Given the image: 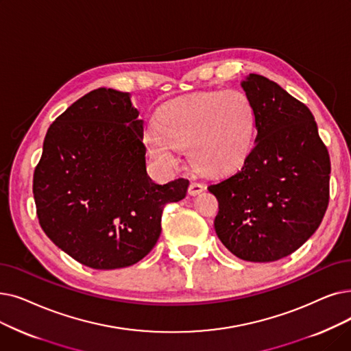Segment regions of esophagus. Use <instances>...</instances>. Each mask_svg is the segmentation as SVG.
I'll return each instance as SVG.
<instances>
[{
	"instance_id": "esophagus-1",
	"label": "esophagus",
	"mask_w": 351,
	"mask_h": 351,
	"mask_svg": "<svg viewBox=\"0 0 351 351\" xmlns=\"http://www.w3.org/2000/svg\"><path fill=\"white\" fill-rule=\"evenodd\" d=\"M204 189H205V186L202 184H199V182H191V185L188 188V193L191 196H195V195H199Z\"/></svg>"
}]
</instances>
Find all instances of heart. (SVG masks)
Masks as SVG:
<instances>
[{
  "mask_svg": "<svg viewBox=\"0 0 351 351\" xmlns=\"http://www.w3.org/2000/svg\"><path fill=\"white\" fill-rule=\"evenodd\" d=\"M255 108L239 90L199 91L165 104L158 125L149 123L143 141L150 155L165 165L175 150H189V160L208 175L234 171L252 147Z\"/></svg>",
  "mask_w": 351,
  "mask_h": 351,
  "instance_id": "b5f03b06",
  "label": "heart"
}]
</instances>
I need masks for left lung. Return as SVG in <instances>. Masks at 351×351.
Instances as JSON below:
<instances>
[{"label": "left lung", "instance_id": "1", "mask_svg": "<svg viewBox=\"0 0 351 351\" xmlns=\"http://www.w3.org/2000/svg\"><path fill=\"white\" fill-rule=\"evenodd\" d=\"M255 108L256 138L239 171L208 191L215 231L235 256L271 263L297 251L319 226L330 197V156L306 104L264 75L241 83Z\"/></svg>", "mask_w": 351, "mask_h": 351}]
</instances>
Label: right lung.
Here are the masks:
<instances>
[{"mask_svg":"<svg viewBox=\"0 0 351 351\" xmlns=\"http://www.w3.org/2000/svg\"><path fill=\"white\" fill-rule=\"evenodd\" d=\"M143 120L130 95L97 88L49 128L33 193L43 231L80 264L125 268L160 235L163 206L186 196L189 180L155 184L146 172Z\"/></svg>","mask_w":351,"mask_h":351,"instance_id":"obj_1","label":"right lung"}]
</instances>
